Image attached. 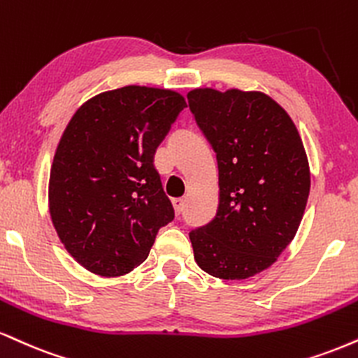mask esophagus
<instances>
[{
	"label": "esophagus",
	"mask_w": 358,
	"mask_h": 358,
	"mask_svg": "<svg viewBox=\"0 0 358 358\" xmlns=\"http://www.w3.org/2000/svg\"><path fill=\"white\" fill-rule=\"evenodd\" d=\"M173 206H175V210H176V213H182L183 210H185V198L183 196H180V198H173Z\"/></svg>",
	"instance_id": "1"
}]
</instances>
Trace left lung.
Wrapping results in <instances>:
<instances>
[{"instance_id": "left-lung-1", "label": "left lung", "mask_w": 358, "mask_h": 358, "mask_svg": "<svg viewBox=\"0 0 358 358\" xmlns=\"http://www.w3.org/2000/svg\"><path fill=\"white\" fill-rule=\"evenodd\" d=\"M188 105L218 162V210L190 231L201 270L243 280L268 268L294 240L310 192L294 122L258 92L193 90Z\"/></svg>"}]
</instances>
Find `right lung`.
<instances>
[{
    "label": "right lung",
    "mask_w": 358,
    "mask_h": 358,
    "mask_svg": "<svg viewBox=\"0 0 358 358\" xmlns=\"http://www.w3.org/2000/svg\"><path fill=\"white\" fill-rule=\"evenodd\" d=\"M183 108L170 90L124 86L86 101L68 123L51 166L50 213L90 272H131L175 218L155 153Z\"/></svg>",
    "instance_id": "1"
}]
</instances>
